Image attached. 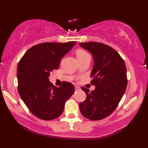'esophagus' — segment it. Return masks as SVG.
Wrapping results in <instances>:
<instances>
[{
    "instance_id": "34e87169",
    "label": "esophagus",
    "mask_w": 148,
    "mask_h": 148,
    "mask_svg": "<svg viewBox=\"0 0 148 148\" xmlns=\"http://www.w3.org/2000/svg\"><path fill=\"white\" fill-rule=\"evenodd\" d=\"M80 87L78 86H75V90H77V91H79V90H80Z\"/></svg>"
}]
</instances>
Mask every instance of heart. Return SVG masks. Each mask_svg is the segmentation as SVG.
I'll return each instance as SVG.
<instances>
[{"instance_id":"heart-1","label":"heart","mask_w":148,"mask_h":148,"mask_svg":"<svg viewBox=\"0 0 148 148\" xmlns=\"http://www.w3.org/2000/svg\"><path fill=\"white\" fill-rule=\"evenodd\" d=\"M76 55H77V57L78 60H81V59L84 58V57H86V56H88V54L85 50L82 49H78L76 51Z\"/></svg>"}]
</instances>
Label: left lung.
I'll list each match as a JSON object with an SVG mask.
<instances>
[{"instance_id": "1", "label": "left lung", "mask_w": 148, "mask_h": 148, "mask_svg": "<svg viewBox=\"0 0 148 148\" xmlns=\"http://www.w3.org/2000/svg\"><path fill=\"white\" fill-rule=\"evenodd\" d=\"M80 46L94 57L91 84L96 88L90 92L82 87L86 99L79 103V109L84 117L99 121L110 116L121 101L127 84L126 66L120 54L103 43L82 42Z\"/></svg>"}]
</instances>
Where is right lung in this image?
Masks as SVG:
<instances>
[{"label":"right lung","mask_w":148,"mask_h":148,"mask_svg":"<svg viewBox=\"0 0 148 148\" xmlns=\"http://www.w3.org/2000/svg\"><path fill=\"white\" fill-rule=\"evenodd\" d=\"M75 44V41L40 43L29 48L18 63V93L38 119L50 121L58 118L66 101L74 94L72 84L63 82L62 86L56 87L49 82V77L53 70L58 69L62 57Z\"/></svg>","instance_id":"obj_1"}]
</instances>
